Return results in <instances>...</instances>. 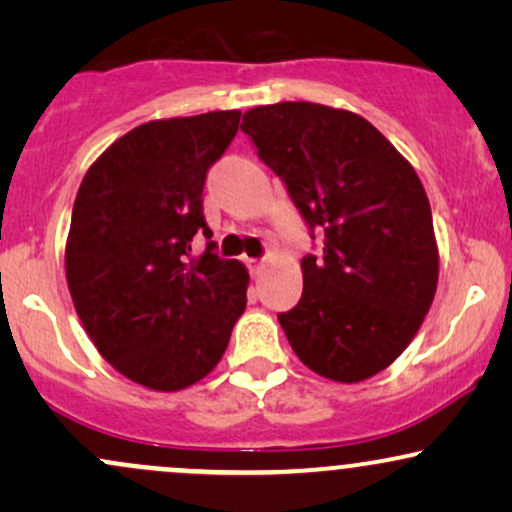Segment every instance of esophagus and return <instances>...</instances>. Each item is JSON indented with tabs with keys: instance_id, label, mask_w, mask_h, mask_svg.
<instances>
[{
	"instance_id": "esophagus-1",
	"label": "esophagus",
	"mask_w": 512,
	"mask_h": 512,
	"mask_svg": "<svg viewBox=\"0 0 512 512\" xmlns=\"http://www.w3.org/2000/svg\"><path fill=\"white\" fill-rule=\"evenodd\" d=\"M245 264H248L252 276H260L264 272V260H255V257H250V260H245Z\"/></svg>"
}]
</instances>
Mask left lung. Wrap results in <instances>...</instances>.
<instances>
[{"mask_svg":"<svg viewBox=\"0 0 512 512\" xmlns=\"http://www.w3.org/2000/svg\"><path fill=\"white\" fill-rule=\"evenodd\" d=\"M291 202L325 236L305 255L303 296L279 313L296 356L358 383L407 349L431 308L438 245L416 170L361 115L317 103L260 105L240 125Z\"/></svg>","mask_w":512,"mask_h":512,"instance_id":"8db88e82","label":"left lung"}]
</instances>
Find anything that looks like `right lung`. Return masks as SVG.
<instances>
[{
	"mask_svg": "<svg viewBox=\"0 0 512 512\" xmlns=\"http://www.w3.org/2000/svg\"><path fill=\"white\" fill-rule=\"evenodd\" d=\"M240 110L134 127L88 168L74 199L67 284L84 330L122 375L175 392L226 351L248 303V269L221 260L202 192ZM202 232L208 248L195 256Z\"/></svg>",
	"mask_w": 512,
	"mask_h": 512,
	"instance_id": "1",
	"label": "right lung"
}]
</instances>
